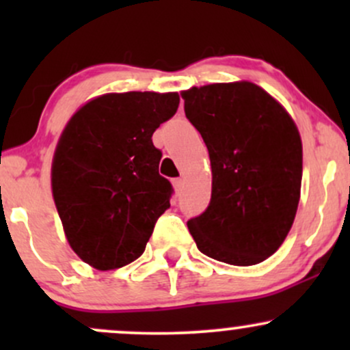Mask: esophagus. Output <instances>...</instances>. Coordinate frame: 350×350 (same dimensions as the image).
Instances as JSON below:
<instances>
[{"label":"esophagus","mask_w":350,"mask_h":350,"mask_svg":"<svg viewBox=\"0 0 350 350\" xmlns=\"http://www.w3.org/2000/svg\"><path fill=\"white\" fill-rule=\"evenodd\" d=\"M172 186H174V189L176 191H180V189L184 187V179H180V178H178V179H172Z\"/></svg>","instance_id":"34e87169"}]
</instances>
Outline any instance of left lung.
<instances>
[{
    "label": "left lung",
    "mask_w": 350,
    "mask_h": 350,
    "mask_svg": "<svg viewBox=\"0 0 350 350\" xmlns=\"http://www.w3.org/2000/svg\"><path fill=\"white\" fill-rule=\"evenodd\" d=\"M212 170L204 214L187 222L204 255L250 267L271 256L295 222L303 143L295 120L256 83L240 80L180 94Z\"/></svg>",
    "instance_id": "1"
}]
</instances>
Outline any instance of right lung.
Segmentation results:
<instances>
[{"instance_id":"add662e5","label":"right lung","mask_w":350,"mask_h":350,"mask_svg":"<svg viewBox=\"0 0 350 350\" xmlns=\"http://www.w3.org/2000/svg\"><path fill=\"white\" fill-rule=\"evenodd\" d=\"M179 107L176 92H124L88 100L60 135L51 170L64 234L82 262L108 271L144 252L171 206L151 136Z\"/></svg>"}]
</instances>
